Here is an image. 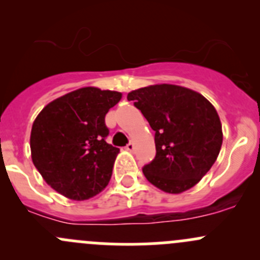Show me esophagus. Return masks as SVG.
Masks as SVG:
<instances>
[{"label": "esophagus", "instance_id": "esophagus-1", "mask_svg": "<svg viewBox=\"0 0 260 260\" xmlns=\"http://www.w3.org/2000/svg\"><path fill=\"white\" fill-rule=\"evenodd\" d=\"M125 149H127V151H129V152H132L133 149H135V145H133L132 142H129L127 146H125Z\"/></svg>", "mask_w": 260, "mask_h": 260}]
</instances>
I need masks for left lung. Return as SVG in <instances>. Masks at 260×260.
I'll return each mask as SVG.
<instances>
[{"label":"left lung","instance_id":"1","mask_svg":"<svg viewBox=\"0 0 260 260\" xmlns=\"http://www.w3.org/2000/svg\"><path fill=\"white\" fill-rule=\"evenodd\" d=\"M154 131L156 156L142 169L146 179L169 193L195 186L219 156L222 131L216 109L201 94L171 84L127 95Z\"/></svg>","mask_w":260,"mask_h":260}]
</instances>
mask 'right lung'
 <instances>
[{
  "instance_id": "1",
  "label": "right lung",
  "mask_w": 260,
  "mask_h": 260,
  "mask_svg": "<svg viewBox=\"0 0 260 260\" xmlns=\"http://www.w3.org/2000/svg\"><path fill=\"white\" fill-rule=\"evenodd\" d=\"M120 98L118 91L88 86L55 99L36 117L32 162L65 198L86 200L108 185L119 148L107 143L106 114Z\"/></svg>"
}]
</instances>
